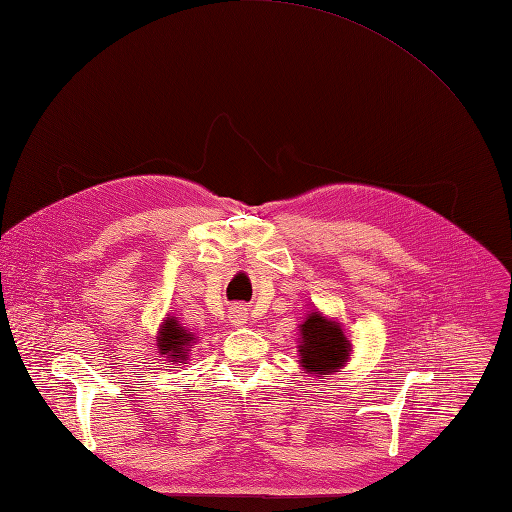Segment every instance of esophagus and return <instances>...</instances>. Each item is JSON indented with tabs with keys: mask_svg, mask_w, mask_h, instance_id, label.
I'll return each instance as SVG.
<instances>
[{
	"mask_svg": "<svg viewBox=\"0 0 512 512\" xmlns=\"http://www.w3.org/2000/svg\"><path fill=\"white\" fill-rule=\"evenodd\" d=\"M228 318H230L232 324H235V327H241V324H245V320H247V307L232 305Z\"/></svg>",
	"mask_w": 512,
	"mask_h": 512,
	"instance_id": "34e87169",
	"label": "esophagus"
}]
</instances>
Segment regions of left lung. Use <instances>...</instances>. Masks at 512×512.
<instances>
[{
  "label": "left lung",
  "mask_w": 512,
  "mask_h": 512,
  "mask_svg": "<svg viewBox=\"0 0 512 512\" xmlns=\"http://www.w3.org/2000/svg\"><path fill=\"white\" fill-rule=\"evenodd\" d=\"M299 331V363L307 374H318V378H324L348 363L352 344L339 322L322 316L318 309H314L312 314H307Z\"/></svg>",
  "instance_id": "8db88e82"
}]
</instances>
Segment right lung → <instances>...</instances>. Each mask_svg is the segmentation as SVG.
<instances>
[{"mask_svg": "<svg viewBox=\"0 0 512 512\" xmlns=\"http://www.w3.org/2000/svg\"><path fill=\"white\" fill-rule=\"evenodd\" d=\"M194 339L196 337L188 329H183L175 316H168L158 331L156 346L160 354L166 356L168 363H185L190 356Z\"/></svg>", "mask_w": 512, "mask_h": 512, "instance_id": "right-lung-1", "label": "right lung"}]
</instances>
